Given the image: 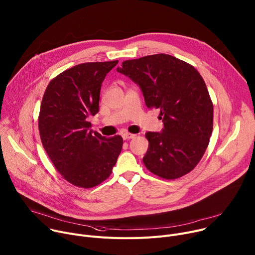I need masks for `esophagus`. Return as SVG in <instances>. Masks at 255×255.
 <instances>
[{
  "instance_id": "esophagus-1",
  "label": "esophagus",
  "mask_w": 255,
  "mask_h": 255,
  "mask_svg": "<svg viewBox=\"0 0 255 255\" xmlns=\"http://www.w3.org/2000/svg\"><path fill=\"white\" fill-rule=\"evenodd\" d=\"M122 137L124 140H129V139H132L135 137V134H131V133H123L122 134Z\"/></svg>"
}]
</instances>
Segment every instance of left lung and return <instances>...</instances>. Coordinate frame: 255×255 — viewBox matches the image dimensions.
Listing matches in <instances>:
<instances>
[{
  "mask_svg": "<svg viewBox=\"0 0 255 255\" xmlns=\"http://www.w3.org/2000/svg\"><path fill=\"white\" fill-rule=\"evenodd\" d=\"M117 71L139 86L148 108L160 110L162 130L145 133L149 142L145 166L166 179L190 172L213 130V104L199 71L164 53L126 60Z\"/></svg>",
  "mask_w": 255,
  "mask_h": 255,
  "instance_id": "8db88e82",
  "label": "left lung"
}]
</instances>
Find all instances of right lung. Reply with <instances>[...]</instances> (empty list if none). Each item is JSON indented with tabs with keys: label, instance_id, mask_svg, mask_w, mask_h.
<instances>
[{
	"label": "right lung",
	"instance_id": "add662e5",
	"mask_svg": "<svg viewBox=\"0 0 255 255\" xmlns=\"http://www.w3.org/2000/svg\"><path fill=\"white\" fill-rule=\"evenodd\" d=\"M118 60L72 66L47 86L38 119L42 145L70 184L93 188L111 174L122 150L120 135L107 138L91 129L99 112L102 83Z\"/></svg>",
	"mask_w": 255,
	"mask_h": 255
}]
</instances>
